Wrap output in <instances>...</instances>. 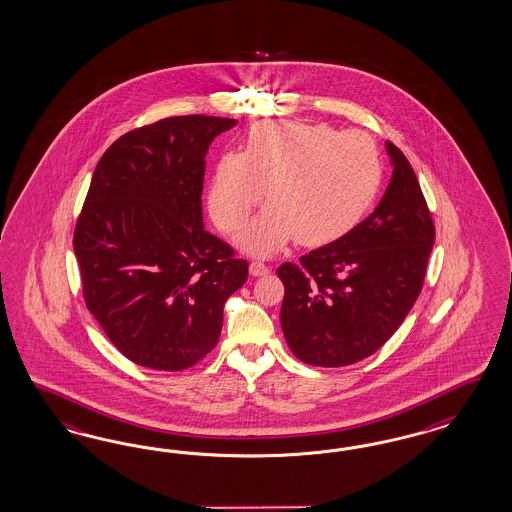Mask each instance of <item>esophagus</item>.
<instances>
[{"label":"esophagus","instance_id":"obj_1","mask_svg":"<svg viewBox=\"0 0 512 512\" xmlns=\"http://www.w3.org/2000/svg\"><path fill=\"white\" fill-rule=\"evenodd\" d=\"M249 274L255 276V278H263V276L270 274V266H266L261 261H253V263L249 264Z\"/></svg>","mask_w":512,"mask_h":512}]
</instances>
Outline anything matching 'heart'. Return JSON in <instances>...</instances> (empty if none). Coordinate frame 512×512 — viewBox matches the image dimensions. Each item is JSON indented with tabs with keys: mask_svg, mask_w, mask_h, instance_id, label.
Listing matches in <instances>:
<instances>
[{
	"mask_svg": "<svg viewBox=\"0 0 512 512\" xmlns=\"http://www.w3.org/2000/svg\"><path fill=\"white\" fill-rule=\"evenodd\" d=\"M379 150L366 133L326 124L274 120L253 125L244 152L217 159L208 189L210 216L223 233L238 231L251 210L266 206L238 244L268 257L293 238L304 248L351 233L381 186Z\"/></svg>",
	"mask_w": 512,
	"mask_h": 512,
	"instance_id": "obj_1",
	"label": "heart"
}]
</instances>
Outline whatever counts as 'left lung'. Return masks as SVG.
<instances>
[{
  "label": "left lung",
  "instance_id": "obj_1",
  "mask_svg": "<svg viewBox=\"0 0 512 512\" xmlns=\"http://www.w3.org/2000/svg\"><path fill=\"white\" fill-rule=\"evenodd\" d=\"M394 171L372 216L340 240L283 263L281 328L310 366L340 368L373 355L417 302L435 225L417 174L387 140Z\"/></svg>",
  "mask_w": 512,
  "mask_h": 512
}]
</instances>
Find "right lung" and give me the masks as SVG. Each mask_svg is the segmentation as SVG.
Returning a JSON list of instances; mask_svg holds the SVG:
<instances>
[{
  "mask_svg": "<svg viewBox=\"0 0 512 512\" xmlns=\"http://www.w3.org/2000/svg\"><path fill=\"white\" fill-rule=\"evenodd\" d=\"M233 118L172 116L112 142L73 234L86 308L131 362L182 372L216 347L248 263L202 227L204 155Z\"/></svg>",
  "mask_w": 512,
  "mask_h": 512,
  "instance_id": "obj_1",
  "label": "right lung"
}]
</instances>
